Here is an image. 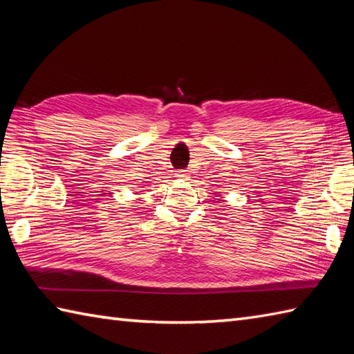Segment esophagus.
I'll return each instance as SVG.
<instances>
[{"mask_svg":"<svg viewBox=\"0 0 354 354\" xmlns=\"http://www.w3.org/2000/svg\"><path fill=\"white\" fill-rule=\"evenodd\" d=\"M175 175H176L178 178H187V176H189V170H185V169H179V170H176Z\"/></svg>","mask_w":354,"mask_h":354,"instance_id":"1","label":"esophagus"}]
</instances>
